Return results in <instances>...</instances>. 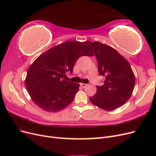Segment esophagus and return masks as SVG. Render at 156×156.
I'll return each instance as SVG.
<instances>
[{"label": "esophagus", "mask_w": 156, "mask_h": 156, "mask_svg": "<svg viewBox=\"0 0 156 156\" xmlns=\"http://www.w3.org/2000/svg\"><path fill=\"white\" fill-rule=\"evenodd\" d=\"M81 86L83 87V88H85L88 86L87 84H84V83H81Z\"/></svg>", "instance_id": "34e87169"}]
</instances>
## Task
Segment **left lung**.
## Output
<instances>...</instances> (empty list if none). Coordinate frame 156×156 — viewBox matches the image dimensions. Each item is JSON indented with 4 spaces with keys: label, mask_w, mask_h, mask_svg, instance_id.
Listing matches in <instances>:
<instances>
[{
    "label": "left lung",
    "mask_w": 156,
    "mask_h": 156,
    "mask_svg": "<svg viewBox=\"0 0 156 156\" xmlns=\"http://www.w3.org/2000/svg\"><path fill=\"white\" fill-rule=\"evenodd\" d=\"M96 55L99 74L105 79L89 98L94 105L111 111L124 105L133 93L135 78L129 63L112 47L98 41H85Z\"/></svg>",
    "instance_id": "8db88e82"
}]
</instances>
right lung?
Segmentation results:
<instances>
[{
	"label": "right lung",
	"mask_w": 156,
	"mask_h": 156,
	"mask_svg": "<svg viewBox=\"0 0 156 156\" xmlns=\"http://www.w3.org/2000/svg\"><path fill=\"white\" fill-rule=\"evenodd\" d=\"M82 56H94L85 42L68 41L42 53L27 71V90L41 109L58 112L72 103L79 84L66 81V73H71Z\"/></svg>",
	"instance_id": "right-lung-1"
}]
</instances>
